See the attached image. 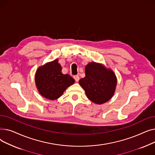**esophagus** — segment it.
<instances>
[{"instance_id": "esophagus-1", "label": "esophagus", "mask_w": 155, "mask_h": 155, "mask_svg": "<svg viewBox=\"0 0 155 155\" xmlns=\"http://www.w3.org/2000/svg\"><path fill=\"white\" fill-rule=\"evenodd\" d=\"M73 78H74V79H75L76 82H78V80H80V77H79L78 75H75L74 77H73Z\"/></svg>"}]
</instances>
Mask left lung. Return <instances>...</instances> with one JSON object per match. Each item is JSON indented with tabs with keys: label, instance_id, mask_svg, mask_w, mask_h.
<instances>
[{
	"label": "left lung",
	"instance_id": "left-lung-1",
	"mask_svg": "<svg viewBox=\"0 0 155 155\" xmlns=\"http://www.w3.org/2000/svg\"><path fill=\"white\" fill-rule=\"evenodd\" d=\"M85 77L79 84L85 92L87 98L97 104L109 101L114 94L117 78L114 71L103 64L89 63L85 68Z\"/></svg>",
	"mask_w": 155,
	"mask_h": 155
}]
</instances>
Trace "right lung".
<instances>
[{"instance_id":"1","label":"right lung","mask_w":155,"mask_h":155,"mask_svg":"<svg viewBox=\"0 0 155 155\" xmlns=\"http://www.w3.org/2000/svg\"><path fill=\"white\" fill-rule=\"evenodd\" d=\"M61 70L57 59L38 68L35 74L36 85L39 94L46 99H58L68 87L75 83V80L68 74H63Z\"/></svg>"}]
</instances>
